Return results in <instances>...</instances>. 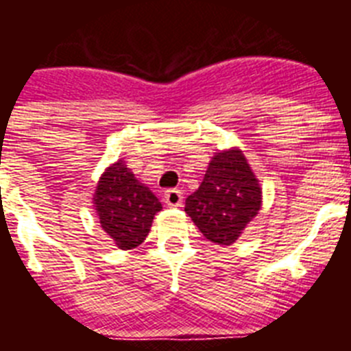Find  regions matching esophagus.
<instances>
[{
  "instance_id": "obj_1",
  "label": "esophagus",
  "mask_w": 351,
  "mask_h": 351,
  "mask_svg": "<svg viewBox=\"0 0 351 351\" xmlns=\"http://www.w3.org/2000/svg\"><path fill=\"white\" fill-rule=\"evenodd\" d=\"M163 200L170 207H181L182 202H184V195H182L181 190H167L165 195H163Z\"/></svg>"
}]
</instances>
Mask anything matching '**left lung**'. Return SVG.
I'll list each match as a JSON object with an SVG mask.
<instances>
[{
	"label": "left lung",
	"mask_w": 351,
	"mask_h": 351,
	"mask_svg": "<svg viewBox=\"0 0 351 351\" xmlns=\"http://www.w3.org/2000/svg\"><path fill=\"white\" fill-rule=\"evenodd\" d=\"M262 207V188L241 149L216 153L202 184L186 198V214L204 237L230 246Z\"/></svg>",
	"instance_id": "8db88e82"
}]
</instances>
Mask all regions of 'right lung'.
<instances>
[{"label": "right lung", "mask_w": 351, "mask_h": 351, "mask_svg": "<svg viewBox=\"0 0 351 351\" xmlns=\"http://www.w3.org/2000/svg\"><path fill=\"white\" fill-rule=\"evenodd\" d=\"M96 216L119 250H133L147 237L161 204L135 173L117 160L101 173L93 195Z\"/></svg>", "instance_id": "1"}]
</instances>
